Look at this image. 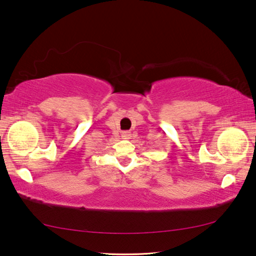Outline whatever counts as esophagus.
<instances>
[{
    "mask_svg": "<svg viewBox=\"0 0 256 256\" xmlns=\"http://www.w3.org/2000/svg\"><path fill=\"white\" fill-rule=\"evenodd\" d=\"M122 136L124 138H131V133H130V132H123L122 133Z\"/></svg>",
    "mask_w": 256,
    "mask_h": 256,
    "instance_id": "34e87169",
    "label": "esophagus"
}]
</instances>
